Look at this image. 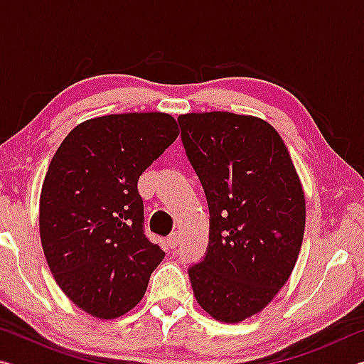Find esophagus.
<instances>
[{
  "mask_svg": "<svg viewBox=\"0 0 364 364\" xmlns=\"http://www.w3.org/2000/svg\"><path fill=\"white\" fill-rule=\"evenodd\" d=\"M178 242H180V236H178V232H171L170 236L167 237V245L170 249H175Z\"/></svg>",
  "mask_w": 364,
  "mask_h": 364,
  "instance_id": "esophagus-1",
  "label": "esophagus"
}]
</instances>
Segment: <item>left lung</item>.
Wrapping results in <instances>:
<instances>
[{"label":"left lung","instance_id":"8db88e82","mask_svg":"<svg viewBox=\"0 0 364 364\" xmlns=\"http://www.w3.org/2000/svg\"><path fill=\"white\" fill-rule=\"evenodd\" d=\"M178 122L210 210L207 255L188 271L194 297L217 321H244L274 299L297 263L304 188L268 122L220 110Z\"/></svg>","mask_w":364,"mask_h":364}]
</instances>
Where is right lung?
I'll return each instance as SVG.
<instances>
[{"mask_svg": "<svg viewBox=\"0 0 364 364\" xmlns=\"http://www.w3.org/2000/svg\"><path fill=\"white\" fill-rule=\"evenodd\" d=\"M178 134L170 114L102 115L73 128L51 159L40 196L43 252L60 291L91 316L130 311L164 260L143 230L138 180Z\"/></svg>", "mask_w": 364, "mask_h": 364, "instance_id": "obj_1", "label": "right lung"}]
</instances>
